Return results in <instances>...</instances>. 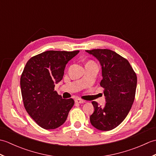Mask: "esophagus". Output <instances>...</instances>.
<instances>
[{"mask_svg":"<svg viewBox=\"0 0 156 156\" xmlns=\"http://www.w3.org/2000/svg\"><path fill=\"white\" fill-rule=\"evenodd\" d=\"M75 102H77V103H80L81 104V103H84L86 101H84V100H82V99H80V98H76Z\"/></svg>","mask_w":156,"mask_h":156,"instance_id":"1","label":"esophagus"}]
</instances>
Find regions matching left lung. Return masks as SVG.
Here are the masks:
<instances>
[{
    "mask_svg": "<svg viewBox=\"0 0 156 156\" xmlns=\"http://www.w3.org/2000/svg\"><path fill=\"white\" fill-rule=\"evenodd\" d=\"M99 61L102 67L106 99L105 107L92 101L94 111L90 117L92 125L101 131L117 127L127 117L133 103L137 87V76L127 59L107 49L86 50Z\"/></svg>",
    "mask_w": 156,
    "mask_h": 156,
    "instance_id": "obj_1",
    "label": "left lung"
}]
</instances>
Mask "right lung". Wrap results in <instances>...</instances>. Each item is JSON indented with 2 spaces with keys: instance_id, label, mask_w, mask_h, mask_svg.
<instances>
[{
  "instance_id": "1",
  "label": "right lung",
  "mask_w": 156,
  "mask_h": 156,
  "mask_svg": "<svg viewBox=\"0 0 156 156\" xmlns=\"http://www.w3.org/2000/svg\"><path fill=\"white\" fill-rule=\"evenodd\" d=\"M79 53L46 51L28 60L20 80L23 104L30 117L45 129L64 123L74 106L72 98L64 99L54 90L62 80L67 63Z\"/></svg>"
}]
</instances>
